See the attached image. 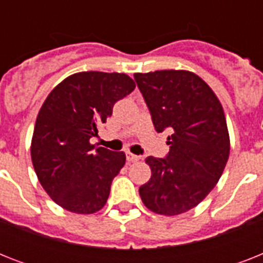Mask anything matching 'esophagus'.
<instances>
[{
    "label": "esophagus",
    "instance_id": "obj_1",
    "mask_svg": "<svg viewBox=\"0 0 263 263\" xmlns=\"http://www.w3.org/2000/svg\"><path fill=\"white\" fill-rule=\"evenodd\" d=\"M127 160L128 162H136V161L140 160V157L135 156V154H132V153L127 152Z\"/></svg>",
    "mask_w": 263,
    "mask_h": 263
}]
</instances>
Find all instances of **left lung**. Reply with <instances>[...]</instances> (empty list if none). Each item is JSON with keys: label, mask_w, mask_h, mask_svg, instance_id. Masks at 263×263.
Instances as JSON below:
<instances>
[{"label": "left lung", "mask_w": 263, "mask_h": 263, "mask_svg": "<svg viewBox=\"0 0 263 263\" xmlns=\"http://www.w3.org/2000/svg\"><path fill=\"white\" fill-rule=\"evenodd\" d=\"M157 132L171 131L166 158L147 157L152 177L139 188L144 206L177 216L199 204L216 187L231 143L221 102L194 72L135 73Z\"/></svg>", "instance_id": "obj_1"}]
</instances>
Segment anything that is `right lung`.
<instances>
[{"label": "right lung", "instance_id": "right-lung-1", "mask_svg": "<svg viewBox=\"0 0 263 263\" xmlns=\"http://www.w3.org/2000/svg\"><path fill=\"white\" fill-rule=\"evenodd\" d=\"M135 82L125 73L79 72L45 99L31 140V160L47 195L68 212L92 214L105 206L111 181L125 164L123 152L90 143L119 99Z\"/></svg>", "mask_w": 263, "mask_h": 263}]
</instances>
